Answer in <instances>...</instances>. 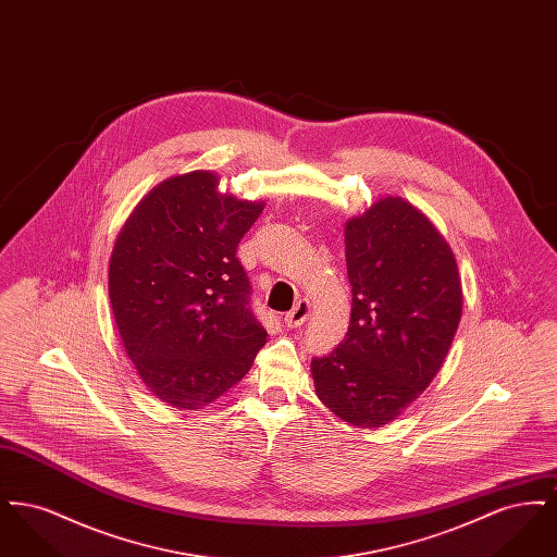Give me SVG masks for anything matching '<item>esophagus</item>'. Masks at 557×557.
Here are the masks:
<instances>
[{
	"label": "esophagus",
	"mask_w": 557,
	"mask_h": 557,
	"mask_svg": "<svg viewBox=\"0 0 557 557\" xmlns=\"http://www.w3.org/2000/svg\"><path fill=\"white\" fill-rule=\"evenodd\" d=\"M309 313H311V302L302 298V300H298V302L294 305V309H292L290 313H286L284 323H286L288 327H300V325L309 319Z\"/></svg>",
	"instance_id": "1"
}]
</instances>
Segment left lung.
I'll list each match as a JSON object with an SVG mask.
<instances>
[{
    "mask_svg": "<svg viewBox=\"0 0 557 557\" xmlns=\"http://www.w3.org/2000/svg\"><path fill=\"white\" fill-rule=\"evenodd\" d=\"M352 292L345 341L311 361L319 400L357 428H380L424 393L463 309L449 242L424 212L384 196L345 225Z\"/></svg>",
    "mask_w": 557,
    "mask_h": 557,
    "instance_id": "8db88e82",
    "label": "left lung"
}]
</instances>
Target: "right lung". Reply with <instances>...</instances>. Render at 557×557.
<instances>
[{
  "mask_svg": "<svg viewBox=\"0 0 557 557\" xmlns=\"http://www.w3.org/2000/svg\"><path fill=\"white\" fill-rule=\"evenodd\" d=\"M191 171L152 187L121 227L108 296L125 352L154 397L202 409L236 386L267 343L248 307L239 239L265 209Z\"/></svg>",
  "mask_w": 557,
  "mask_h": 557,
  "instance_id": "add662e5",
  "label": "right lung"
}]
</instances>
